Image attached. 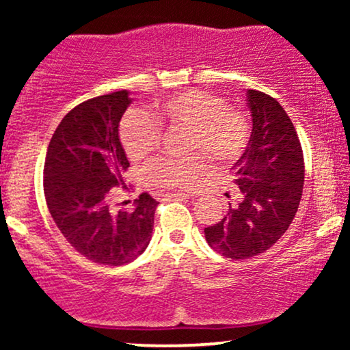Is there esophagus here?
Listing matches in <instances>:
<instances>
[{
	"instance_id": "1",
	"label": "esophagus",
	"mask_w": 350,
	"mask_h": 350,
	"mask_svg": "<svg viewBox=\"0 0 350 350\" xmlns=\"http://www.w3.org/2000/svg\"><path fill=\"white\" fill-rule=\"evenodd\" d=\"M164 198L167 199H178V200H184V199H192V196L189 194H183V192H176V194H166Z\"/></svg>"
}]
</instances>
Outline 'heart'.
<instances>
[{"label":"heart","mask_w":350,"mask_h":350,"mask_svg":"<svg viewBox=\"0 0 350 350\" xmlns=\"http://www.w3.org/2000/svg\"><path fill=\"white\" fill-rule=\"evenodd\" d=\"M161 128L186 130L184 159L156 158L148 164L146 179L164 189H191L207 170V156L226 166L243 154L250 138V122L243 111L227 107L226 100L202 90L159 100L151 111H130L120 123V139L131 159H142L156 150Z\"/></svg>","instance_id":"1"}]
</instances>
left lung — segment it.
I'll list each match as a JSON object with an SVG mask.
<instances>
[{
	"mask_svg": "<svg viewBox=\"0 0 350 350\" xmlns=\"http://www.w3.org/2000/svg\"><path fill=\"white\" fill-rule=\"evenodd\" d=\"M247 95L253 130L234 166L240 200L204 228L207 243L232 260L252 258L278 242L298 212L304 184L303 150L290 116L263 92Z\"/></svg>",
	"mask_w": 350,
	"mask_h": 350,
	"instance_id": "obj_1",
	"label": "left lung"
}]
</instances>
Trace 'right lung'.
Masks as SVG:
<instances>
[{
  "mask_svg": "<svg viewBox=\"0 0 350 350\" xmlns=\"http://www.w3.org/2000/svg\"><path fill=\"white\" fill-rule=\"evenodd\" d=\"M131 103L126 90L85 100L62 118L44 163V196L60 234L90 262L120 267L146 250L158 200L143 192L131 212L113 211L111 198L130 191V167L118 136Z\"/></svg>",
  "mask_w": 350,
  "mask_h": 350,
  "instance_id": "add662e5",
  "label": "right lung"
}]
</instances>
